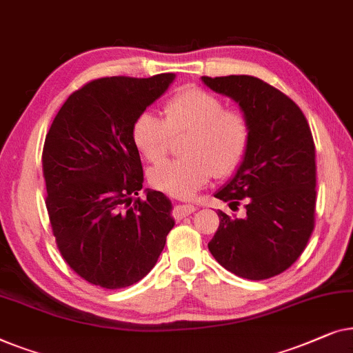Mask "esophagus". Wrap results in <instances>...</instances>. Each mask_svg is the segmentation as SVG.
Masks as SVG:
<instances>
[{
	"label": "esophagus",
	"mask_w": 353,
	"mask_h": 353,
	"mask_svg": "<svg viewBox=\"0 0 353 353\" xmlns=\"http://www.w3.org/2000/svg\"><path fill=\"white\" fill-rule=\"evenodd\" d=\"M196 208L193 205H179L174 210V217L176 219H183V217L190 216L192 212H195Z\"/></svg>",
	"instance_id": "obj_1"
}]
</instances>
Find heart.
Segmentation results:
<instances>
[{
    "label": "heart",
    "mask_w": 353,
    "mask_h": 353,
    "mask_svg": "<svg viewBox=\"0 0 353 353\" xmlns=\"http://www.w3.org/2000/svg\"><path fill=\"white\" fill-rule=\"evenodd\" d=\"M161 118L142 112L134 118L131 139L147 161L157 163L170 150V134L185 132L182 157L163 161L148 172L158 190L190 198L212 176L227 177L245 161L251 143V123L240 108H225L210 91L185 86L163 102Z\"/></svg>",
    "instance_id": "1"
}]
</instances>
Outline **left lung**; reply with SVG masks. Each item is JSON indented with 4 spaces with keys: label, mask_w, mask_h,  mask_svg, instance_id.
<instances>
[{
    "label": "left lung",
    "mask_w": 353,
    "mask_h": 353,
    "mask_svg": "<svg viewBox=\"0 0 353 353\" xmlns=\"http://www.w3.org/2000/svg\"><path fill=\"white\" fill-rule=\"evenodd\" d=\"M212 91L238 102L251 123V143L235 177L216 193L232 211H217L219 227L208 243L232 274L248 280L280 275L304 252L315 227V143L296 102L250 75L203 77Z\"/></svg>",
    "instance_id": "8db88e82"
}]
</instances>
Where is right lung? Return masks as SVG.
Returning a JSON list of instances; mask_svg holds the SVG:
<instances>
[{
  "label": "right lung",
  "instance_id": "add662e5",
  "mask_svg": "<svg viewBox=\"0 0 353 353\" xmlns=\"http://www.w3.org/2000/svg\"><path fill=\"white\" fill-rule=\"evenodd\" d=\"M174 77L92 79L70 94L46 134L49 222L63 261L91 285L120 290L142 280L174 227L161 192L139 196L143 170L131 139L134 118Z\"/></svg>",
  "mask_w": 353,
  "mask_h": 353
}]
</instances>
